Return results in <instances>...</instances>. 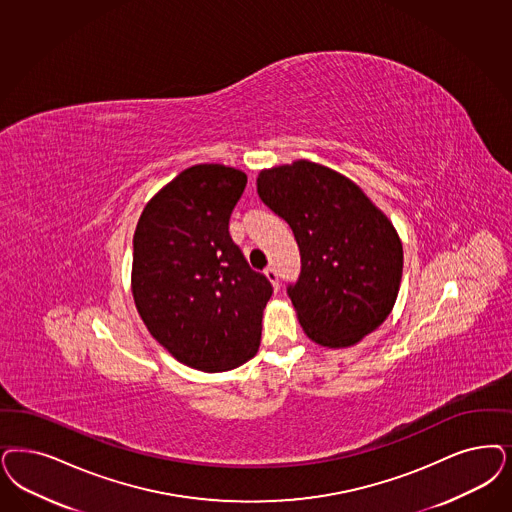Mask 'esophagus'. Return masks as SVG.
Returning a JSON list of instances; mask_svg holds the SVG:
<instances>
[{
	"label": "esophagus",
	"mask_w": 512,
	"mask_h": 512,
	"mask_svg": "<svg viewBox=\"0 0 512 512\" xmlns=\"http://www.w3.org/2000/svg\"><path fill=\"white\" fill-rule=\"evenodd\" d=\"M265 276L268 278V282L274 285V289L280 287V280H278V270L274 266H268L265 270Z\"/></svg>",
	"instance_id": "esophagus-1"
}]
</instances>
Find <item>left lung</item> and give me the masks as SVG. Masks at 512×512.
<instances>
[{
    "mask_svg": "<svg viewBox=\"0 0 512 512\" xmlns=\"http://www.w3.org/2000/svg\"><path fill=\"white\" fill-rule=\"evenodd\" d=\"M257 193L299 244V280L287 295L319 346L348 348L378 329L397 300L403 244L352 179L310 160L257 177Z\"/></svg>",
    "mask_w": 512,
    "mask_h": 512,
    "instance_id": "8db88e82",
    "label": "left lung"
}]
</instances>
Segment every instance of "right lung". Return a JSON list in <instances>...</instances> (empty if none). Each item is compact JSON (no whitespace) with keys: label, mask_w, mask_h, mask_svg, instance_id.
<instances>
[{"label":"right lung","mask_w":512,"mask_h":512,"mask_svg":"<svg viewBox=\"0 0 512 512\" xmlns=\"http://www.w3.org/2000/svg\"><path fill=\"white\" fill-rule=\"evenodd\" d=\"M246 183L236 168L191 166L147 202L134 232L136 308L160 346L196 371H230L259 350L272 285L229 232Z\"/></svg>","instance_id":"add662e5"}]
</instances>
